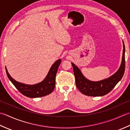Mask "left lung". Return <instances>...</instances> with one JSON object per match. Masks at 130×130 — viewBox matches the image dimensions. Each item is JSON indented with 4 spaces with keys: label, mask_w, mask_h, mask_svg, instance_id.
Here are the masks:
<instances>
[{
    "label": "left lung",
    "mask_w": 130,
    "mask_h": 130,
    "mask_svg": "<svg viewBox=\"0 0 130 130\" xmlns=\"http://www.w3.org/2000/svg\"><path fill=\"white\" fill-rule=\"evenodd\" d=\"M125 47L123 43V50L122 63L119 70L108 78L100 81H89L82 74L80 70L73 63H71L73 68L76 85L82 93L90 96H100L107 94L115 87L124 75L125 70Z\"/></svg>",
    "instance_id": "left-lung-1"
}]
</instances>
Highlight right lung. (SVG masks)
<instances>
[{
	"label": "right lung",
	"mask_w": 130,
	"mask_h": 130,
	"mask_svg": "<svg viewBox=\"0 0 130 130\" xmlns=\"http://www.w3.org/2000/svg\"><path fill=\"white\" fill-rule=\"evenodd\" d=\"M60 62L61 60L60 59L57 60L50 68L48 74L44 80L38 84L33 85H29L18 83L9 75L6 68V70L8 77L18 90L25 96L34 98L46 96L52 93V92L54 90L55 85V76Z\"/></svg>",
	"instance_id": "right-lung-1"
}]
</instances>
